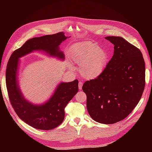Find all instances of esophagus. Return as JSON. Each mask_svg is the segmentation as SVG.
<instances>
[{
  "label": "esophagus",
  "mask_w": 152,
  "mask_h": 152,
  "mask_svg": "<svg viewBox=\"0 0 152 152\" xmlns=\"http://www.w3.org/2000/svg\"><path fill=\"white\" fill-rule=\"evenodd\" d=\"M82 85H83V83H82V82H79V83H78V88H79V90L82 89Z\"/></svg>",
  "instance_id": "34e87169"
}]
</instances>
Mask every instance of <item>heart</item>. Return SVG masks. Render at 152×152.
Wrapping results in <instances>:
<instances>
[{
    "mask_svg": "<svg viewBox=\"0 0 152 152\" xmlns=\"http://www.w3.org/2000/svg\"><path fill=\"white\" fill-rule=\"evenodd\" d=\"M70 58L74 64L79 66V70L82 78L91 80L101 75L104 71L109 61V53L96 43L82 42L72 46ZM70 68L74 67L70 65Z\"/></svg>",
    "mask_w": 152,
    "mask_h": 152,
    "instance_id": "heart-1",
    "label": "heart"
}]
</instances>
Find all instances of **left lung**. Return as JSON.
<instances>
[{
	"instance_id": "1",
	"label": "left lung",
	"mask_w": 152,
	"mask_h": 152,
	"mask_svg": "<svg viewBox=\"0 0 152 152\" xmlns=\"http://www.w3.org/2000/svg\"><path fill=\"white\" fill-rule=\"evenodd\" d=\"M105 39L114 45L113 57L99 78L84 82L82 91L92 119L113 124L127 117L138 104L145 88V68L138 48L121 37Z\"/></svg>"
}]
</instances>
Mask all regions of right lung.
<instances>
[{"label": "right lung", "mask_w": 152, "mask_h": 152, "mask_svg": "<svg viewBox=\"0 0 152 152\" xmlns=\"http://www.w3.org/2000/svg\"><path fill=\"white\" fill-rule=\"evenodd\" d=\"M67 38L62 32L32 38L12 53L7 64L6 85L12 106L20 119L37 129H53L63 122L64 109L78 91V80L60 82L44 103H32L25 99L20 91L18 79L19 60L33 51H41L50 57L64 61V54L60 45Z\"/></svg>", "instance_id": "1"}]
</instances>
